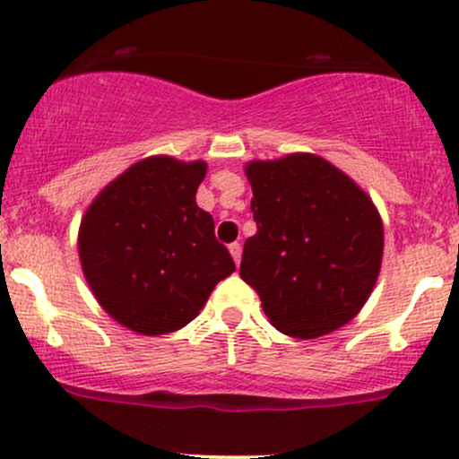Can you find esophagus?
<instances>
[{"label":"esophagus","instance_id":"1","mask_svg":"<svg viewBox=\"0 0 459 459\" xmlns=\"http://www.w3.org/2000/svg\"><path fill=\"white\" fill-rule=\"evenodd\" d=\"M229 250H230V255H233L235 264L239 265V261H241V244H238V241H235V244L229 246Z\"/></svg>","mask_w":459,"mask_h":459}]
</instances>
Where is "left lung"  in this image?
Instances as JSON below:
<instances>
[{
  "mask_svg": "<svg viewBox=\"0 0 459 459\" xmlns=\"http://www.w3.org/2000/svg\"><path fill=\"white\" fill-rule=\"evenodd\" d=\"M256 233L239 276L281 333L314 340L368 300L384 256V224L366 191L316 154L246 165Z\"/></svg>",
  "mask_w": 459,
  "mask_h": 459,
  "instance_id": "obj_1",
  "label": "left lung"
}]
</instances>
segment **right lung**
Wrapping results in <instances>:
<instances>
[{
    "instance_id": "right-lung-1",
    "label": "right lung",
    "mask_w": 459,
    "mask_h": 459,
    "mask_svg": "<svg viewBox=\"0 0 459 459\" xmlns=\"http://www.w3.org/2000/svg\"><path fill=\"white\" fill-rule=\"evenodd\" d=\"M206 163L150 156L100 191L84 213V279L113 320L141 335L183 329L235 272L215 224L195 204Z\"/></svg>"
}]
</instances>
